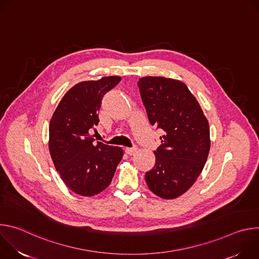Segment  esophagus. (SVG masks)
<instances>
[{
  "label": "esophagus",
  "mask_w": 259,
  "mask_h": 259,
  "mask_svg": "<svg viewBox=\"0 0 259 259\" xmlns=\"http://www.w3.org/2000/svg\"><path fill=\"white\" fill-rule=\"evenodd\" d=\"M125 152H126V154H128L129 156H133V155L137 152V147H126Z\"/></svg>",
  "instance_id": "obj_1"
}]
</instances>
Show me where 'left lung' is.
<instances>
[{"instance_id": "obj_1", "label": "left lung", "mask_w": 259, "mask_h": 259, "mask_svg": "<svg viewBox=\"0 0 259 259\" xmlns=\"http://www.w3.org/2000/svg\"><path fill=\"white\" fill-rule=\"evenodd\" d=\"M138 87L150 123L165 131L154 152L156 164L145 173L146 184L162 199H176L192 188L205 166L210 151L208 120L181 81L143 77Z\"/></svg>"}]
</instances>
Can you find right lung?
<instances>
[{"label": "right lung", "instance_id": "add662e5", "mask_svg": "<svg viewBox=\"0 0 259 259\" xmlns=\"http://www.w3.org/2000/svg\"><path fill=\"white\" fill-rule=\"evenodd\" d=\"M103 77L71 87L62 97L49 125V152L66 187L80 196L92 197L112 181L124 152L97 141L90 131L98 125L103 95L121 81Z\"/></svg>", "mask_w": 259, "mask_h": 259}]
</instances>
